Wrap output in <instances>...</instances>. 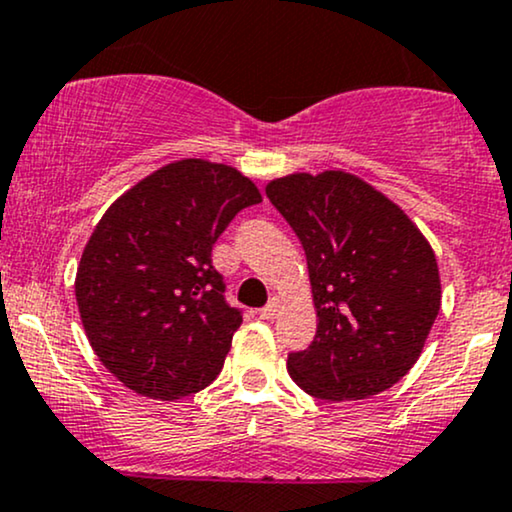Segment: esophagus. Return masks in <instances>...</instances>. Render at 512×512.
I'll list each match as a JSON object with an SVG mask.
<instances>
[{
  "instance_id": "34e87169",
  "label": "esophagus",
  "mask_w": 512,
  "mask_h": 512,
  "mask_svg": "<svg viewBox=\"0 0 512 512\" xmlns=\"http://www.w3.org/2000/svg\"><path fill=\"white\" fill-rule=\"evenodd\" d=\"M279 310H281L279 298H272V300H269V303L264 305L262 310H260V317H262V319H269V322H272V319L279 317Z\"/></svg>"
}]
</instances>
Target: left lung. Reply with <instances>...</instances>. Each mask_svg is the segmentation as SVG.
Listing matches in <instances>:
<instances>
[{
    "mask_svg": "<svg viewBox=\"0 0 512 512\" xmlns=\"http://www.w3.org/2000/svg\"><path fill=\"white\" fill-rule=\"evenodd\" d=\"M267 197L303 243L317 307L315 341L288 355L291 379L322 400L391 389L439 315L432 245L403 209L346 171L276 178Z\"/></svg>",
    "mask_w": 512,
    "mask_h": 512,
    "instance_id": "left-lung-1",
    "label": "left lung"
}]
</instances>
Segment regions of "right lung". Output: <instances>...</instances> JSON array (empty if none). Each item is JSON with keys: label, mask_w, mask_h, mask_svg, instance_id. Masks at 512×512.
Wrapping results in <instances>:
<instances>
[{"label": "right lung", "mask_w": 512, "mask_h": 512, "mask_svg": "<svg viewBox=\"0 0 512 512\" xmlns=\"http://www.w3.org/2000/svg\"><path fill=\"white\" fill-rule=\"evenodd\" d=\"M262 202L226 164L181 159L104 212L76 274L85 336L123 386L155 400L202 391L224 367L243 312L226 303L212 245Z\"/></svg>", "instance_id": "obj_1"}]
</instances>
